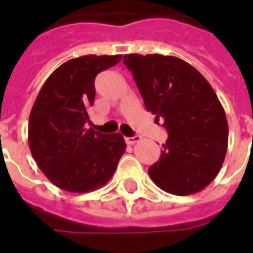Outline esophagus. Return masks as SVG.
<instances>
[{
  "label": "esophagus",
  "instance_id": "1",
  "mask_svg": "<svg viewBox=\"0 0 253 253\" xmlns=\"http://www.w3.org/2000/svg\"><path fill=\"white\" fill-rule=\"evenodd\" d=\"M140 140V137L138 135H134V137H126L125 138V142L128 143V144H134V143H137Z\"/></svg>",
  "mask_w": 253,
  "mask_h": 253
}]
</instances>
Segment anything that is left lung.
I'll list each match as a JSON object with an SVG mask.
<instances>
[{"label": "left lung", "mask_w": 253, "mask_h": 253, "mask_svg": "<svg viewBox=\"0 0 253 253\" xmlns=\"http://www.w3.org/2000/svg\"><path fill=\"white\" fill-rule=\"evenodd\" d=\"M147 111L169 133L161 157L148 169L153 182L173 195L202 191L218 175L228 146L224 109L191 64L161 54H126Z\"/></svg>", "instance_id": "obj_1"}]
</instances>
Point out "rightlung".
Here are the masks:
<instances>
[{"label": "right lung", "instance_id": "obj_1", "mask_svg": "<svg viewBox=\"0 0 253 253\" xmlns=\"http://www.w3.org/2000/svg\"><path fill=\"white\" fill-rule=\"evenodd\" d=\"M122 55H84L51 73L29 118V147L38 167L69 193H88L113 177L125 152L120 133L86 129L87 107L95 100V78Z\"/></svg>", "mask_w": 253, "mask_h": 253}]
</instances>
